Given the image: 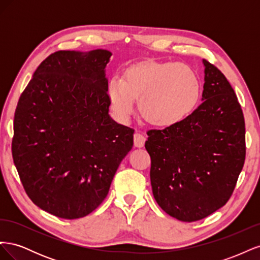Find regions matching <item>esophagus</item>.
Segmentation results:
<instances>
[{
    "label": "esophagus",
    "instance_id": "1",
    "mask_svg": "<svg viewBox=\"0 0 260 260\" xmlns=\"http://www.w3.org/2000/svg\"><path fill=\"white\" fill-rule=\"evenodd\" d=\"M145 140L146 138L142 135V133H139V132L135 133V145L137 147H142L145 143Z\"/></svg>",
    "mask_w": 260,
    "mask_h": 260
}]
</instances>
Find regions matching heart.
Wrapping results in <instances>:
<instances>
[{
  "label": "heart",
  "instance_id": "heart-1",
  "mask_svg": "<svg viewBox=\"0 0 260 260\" xmlns=\"http://www.w3.org/2000/svg\"><path fill=\"white\" fill-rule=\"evenodd\" d=\"M201 85L194 70L183 62H140L125 70L122 80L108 84V98L117 115L128 118L135 100L144 119L157 127L183 120L199 102Z\"/></svg>",
  "mask_w": 260,
  "mask_h": 260
}]
</instances>
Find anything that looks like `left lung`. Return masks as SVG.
<instances>
[{
    "instance_id": "left-lung-1",
    "label": "left lung",
    "mask_w": 260,
    "mask_h": 260,
    "mask_svg": "<svg viewBox=\"0 0 260 260\" xmlns=\"http://www.w3.org/2000/svg\"><path fill=\"white\" fill-rule=\"evenodd\" d=\"M203 64V103L176 124L148 130L145 142L154 199L184 222L225 205L246 155L245 121L234 90L216 66Z\"/></svg>"
}]
</instances>
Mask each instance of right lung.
Returning <instances> with one entry per match:
<instances>
[{
	"mask_svg": "<svg viewBox=\"0 0 260 260\" xmlns=\"http://www.w3.org/2000/svg\"><path fill=\"white\" fill-rule=\"evenodd\" d=\"M112 53L57 51L19 98L12 154L23 188L38 207L77 219L108 194L135 130L108 115L105 67Z\"/></svg>",
	"mask_w": 260,
	"mask_h": 260,
	"instance_id": "1",
	"label": "right lung"
}]
</instances>
